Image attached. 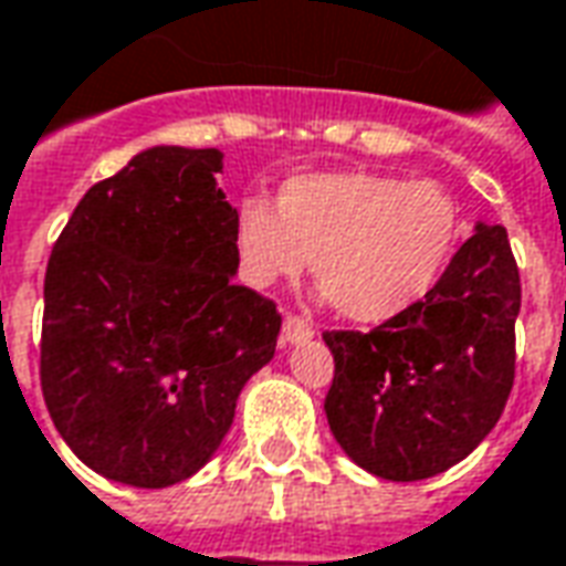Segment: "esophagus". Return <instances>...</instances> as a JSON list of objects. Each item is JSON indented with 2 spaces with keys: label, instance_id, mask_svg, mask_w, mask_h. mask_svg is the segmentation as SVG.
<instances>
[{
  "label": "esophagus",
  "instance_id": "esophagus-1",
  "mask_svg": "<svg viewBox=\"0 0 566 566\" xmlns=\"http://www.w3.org/2000/svg\"><path fill=\"white\" fill-rule=\"evenodd\" d=\"M313 334L315 328L306 322V318H303V315H294V313L284 315V328H282L284 344H306Z\"/></svg>",
  "mask_w": 566,
  "mask_h": 566
}]
</instances>
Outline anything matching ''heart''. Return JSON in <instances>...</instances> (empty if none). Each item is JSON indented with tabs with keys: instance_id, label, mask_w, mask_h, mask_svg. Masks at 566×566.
<instances>
[{
	"instance_id": "1",
	"label": "heart",
	"mask_w": 566,
	"mask_h": 566,
	"mask_svg": "<svg viewBox=\"0 0 566 566\" xmlns=\"http://www.w3.org/2000/svg\"><path fill=\"white\" fill-rule=\"evenodd\" d=\"M464 234L459 201L440 182L340 170L287 179L275 207L244 198L234 253L256 287L294 279L310 256L318 284L356 322H390L433 294Z\"/></svg>"
}]
</instances>
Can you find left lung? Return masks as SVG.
<instances>
[{
  "label": "left lung",
  "mask_w": 566,
  "mask_h": 566,
  "mask_svg": "<svg viewBox=\"0 0 566 566\" xmlns=\"http://www.w3.org/2000/svg\"><path fill=\"white\" fill-rule=\"evenodd\" d=\"M521 272L502 226H476L433 294L371 332H325L334 440L368 474L424 480L471 455L514 387Z\"/></svg>",
  "instance_id": "obj_1"
}]
</instances>
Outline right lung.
<instances>
[{"mask_svg":"<svg viewBox=\"0 0 566 566\" xmlns=\"http://www.w3.org/2000/svg\"><path fill=\"white\" fill-rule=\"evenodd\" d=\"M217 148H151L83 195L45 266L40 384L73 455L160 490L217 452L275 356L279 306L232 284Z\"/></svg>","mask_w":566,"mask_h":566,"instance_id":"add662e5","label":"right lung"}]
</instances>
